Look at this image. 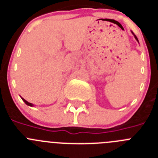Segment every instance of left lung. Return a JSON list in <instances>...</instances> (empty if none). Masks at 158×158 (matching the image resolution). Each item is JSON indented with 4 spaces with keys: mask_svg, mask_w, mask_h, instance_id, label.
<instances>
[{
    "mask_svg": "<svg viewBox=\"0 0 158 158\" xmlns=\"http://www.w3.org/2000/svg\"><path fill=\"white\" fill-rule=\"evenodd\" d=\"M131 32H132V34H133V35H134V36H135V40H137V41L139 42V40H138V38H137V37H136V35H135V34H134V33H133V31H131Z\"/></svg>",
    "mask_w": 158,
    "mask_h": 158,
    "instance_id": "left-lung-1",
    "label": "left lung"
}]
</instances>
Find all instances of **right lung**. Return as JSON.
<instances>
[{
  "label": "right lung",
  "mask_w": 158,
  "mask_h": 158,
  "mask_svg": "<svg viewBox=\"0 0 158 158\" xmlns=\"http://www.w3.org/2000/svg\"><path fill=\"white\" fill-rule=\"evenodd\" d=\"M21 99H22V100H23V101L24 102L25 104H27V105L31 106V107H33V106H34V105H33V104H31V103H29V102H27V100H24V99H23V98H22V97H21Z\"/></svg>",
  "instance_id": "1"
}]
</instances>
